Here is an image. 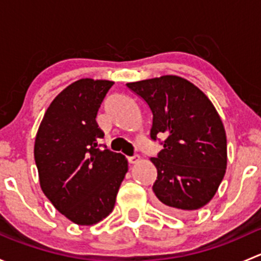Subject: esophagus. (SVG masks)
Instances as JSON below:
<instances>
[{"mask_svg": "<svg viewBox=\"0 0 261 261\" xmlns=\"http://www.w3.org/2000/svg\"><path fill=\"white\" fill-rule=\"evenodd\" d=\"M139 159H140V158H139V155H134V156H128L127 158V160H128V163H130V164H135V163L139 162Z\"/></svg>", "mask_w": 261, "mask_h": 261, "instance_id": "1", "label": "esophagus"}]
</instances>
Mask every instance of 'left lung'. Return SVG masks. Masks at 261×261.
I'll return each instance as SVG.
<instances>
[{
  "instance_id": "8db88e82",
  "label": "left lung",
  "mask_w": 261,
  "mask_h": 261,
  "mask_svg": "<svg viewBox=\"0 0 261 261\" xmlns=\"http://www.w3.org/2000/svg\"><path fill=\"white\" fill-rule=\"evenodd\" d=\"M126 86L150 107V138L165 136L151 163L158 203L174 215L206 206L217 192L227 167V141L220 115L208 97L184 78L162 75Z\"/></svg>"
}]
</instances>
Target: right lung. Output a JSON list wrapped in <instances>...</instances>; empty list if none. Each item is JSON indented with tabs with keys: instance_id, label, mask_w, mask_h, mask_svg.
Returning <instances> with one entry per match:
<instances>
[{
	"instance_id": "right-lung-1",
	"label": "right lung",
	"mask_w": 261,
	"mask_h": 261,
	"mask_svg": "<svg viewBox=\"0 0 261 261\" xmlns=\"http://www.w3.org/2000/svg\"><path fill=\"white\" fill-rule=\"evenodd\" d=\"M114 82L82 78L50 103L34 146L41 191L68 220L91 226L106 218L127 173L120 152L101 149L96 116Z\"/></svg>"
}]
</instances>
